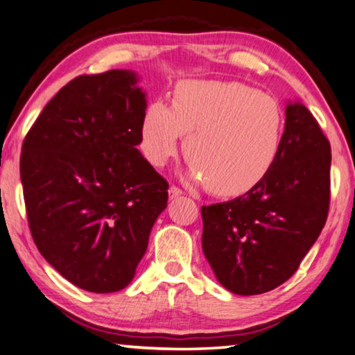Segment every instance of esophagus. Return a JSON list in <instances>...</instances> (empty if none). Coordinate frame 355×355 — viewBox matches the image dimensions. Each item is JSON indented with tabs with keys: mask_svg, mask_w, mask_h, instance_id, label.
<instances>
[{
	"mask_svg": "<svg viewBox=\"0 0 355 355\" xmlns=\"http://www.w3.org/2000/svg\"><path fill=\"white\" fill-rule=\"evenodd\" d=\"M168 193H169V198H178L179 195H182V190L179 189V187H176V186H171L169 187V190H168Z\"/></svg>",
	"mask_w": 355,
	"mask_h": 355,
	"instance_id": "1",
	"label": "esophagus"
}]
</instances>
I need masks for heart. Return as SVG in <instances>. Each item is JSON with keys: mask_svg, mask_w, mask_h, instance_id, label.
<instances>
[{"mask_svg": "<svg viewBox=\"0 0 355 355\" xmlns=\"http://www.w3.org/2000/svg\"><path fill=\"white\" fill-rule=\"evenodd\" d=\"M284 126V112L269 94L240 83L184 80L171 107L162 101L147 105L141 150L153 166H165L184 136L193 181L223 195L243 193L274 166Z\"/></svg>", "mask_w": 355, "mask_h": 355, "instance_id": "obj_1", "label": "heart"}]
</instances>
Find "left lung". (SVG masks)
Returning <instances> with one entry per match:
<instances>
[{
  "label": "left lung",
  "mask_w": 355,
  "mask_h": 355,
  "mask_svg": "<svg viewBox=\"0 0 355 355\" xmlns=\"http://www.w3.org/2000/svg\"><path fill=\"white\" fill-rule=\"evenodd\" d=\"M330 142L300 101H286L279 157L261 182L230 202L202 207V248L234 295H261L295 274L325 225Z\"/></svg>",
  "instance_id": "8db88e82"
}]
</instances>
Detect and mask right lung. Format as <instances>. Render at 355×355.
<instances>
[{"label":"right lung","instance_id":"1","mask_svg":"<svg viewBox=\"0 0 355 355\" xmlns=\"http://www.w3.org/2000/svg\"><path fill=\"white\" fill-rule=\"evenodd\" d=\"M132 70L71 80L22 146L35 245L60 275L91 293L131 284L168 202V182L137 150L147 109Z\"/></svg>","mask_w":355,"mask_h":355}]
</instances>
